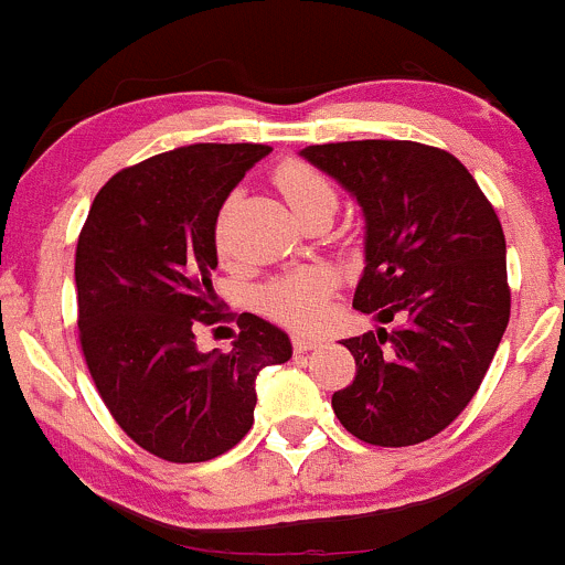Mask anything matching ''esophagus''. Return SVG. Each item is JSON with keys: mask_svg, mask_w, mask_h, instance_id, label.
I'll use <instances>...</instances> for the list:
<instances>
[{"mask_svg": "<svg viewBox=\"0 0 565 565\" xmlns=\"http://www.w3.org/2000/svg\"><path fill=\"white\" fill-rule=\"evenodd\" d=\"M322 344V339H317V335H306V333H298L292 335V347L298 352H309V350H317V347Z\"/></svg>", "mask_w": 565, "mask_h": 565, "instance_id": "1", "label": "esophagus"}]
</instances>
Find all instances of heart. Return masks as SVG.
Segmentation results:
<instances>
[{"instance_id": "obj_1", "label": "heart", "mask_w": 565, "mask_h": 565, "mask_svg": "<svg viewBox=\"0 0 565 565\" xmlns=\"http://www.w3.org/2000/svg\"><path fill=\"white\" fill-rule=\"evenodd\" d=\"M276 185L281 188L284 199L292 207L295 215L309 210L311 204H333L335 207V188L319 169L309 167L300 161H287L278 167ZM215 246L224 250V232L215 230ZM330 273L322 267H311V270L289 273V276L278 278L265 292L259 295L262 309L278 322L292 324V328H315L322 322L324 306H328L330 295Z\"/></svg>"}]
</instances>
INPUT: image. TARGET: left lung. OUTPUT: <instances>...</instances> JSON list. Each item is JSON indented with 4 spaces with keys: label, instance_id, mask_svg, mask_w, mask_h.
Here are the masks:
<instances>
[{
    "label": "left lung",
    "instance_id": "left-lung-1",
    "mask_svg": "<svg viewBox=\"0 0 565 565\" xmlns=\"http://www.w3.org/2000/svg\"><path fill=\"white\" fill-rule=\"evenodd\" d=\"M300 156L363 210V276L352 306L377 328L344 339L355 380L333 393L350 435L402 448L446 429L470 404L511 315L505 237L472 174L418 141L311 145Z\"/></svg>",
    "mask_w": 565,
    "mask_h": 565
}]
</instances>
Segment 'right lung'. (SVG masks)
Here are the masks:
<instances>
[{"instance_id":"obj_1","label":"right lung","mask_w":565,"mask_h":565,"mask_svg":"<svg viewBox=\"0 0 565 565\" xmlns=\"http://www.w3.org/2000/svg\"><path fill=\"white\" fill-rule=\"evenodd\" d=\"M267 145H191L100 188L76 246L78 339L125 435L167 461H207L248 435L256 374L292 358L281 328L241 317L230 352H202L213 324L215 224Z\"/></svg>"}]
</instances>
